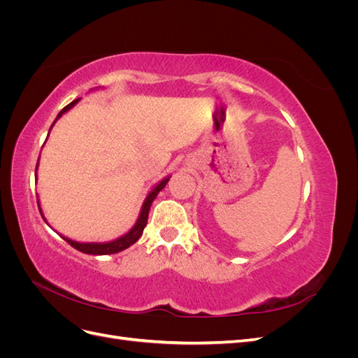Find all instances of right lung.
<instances>
[{
	"mask_svg": "<svg viewBox=\"0 0 358 358\" xmlns=\"http://www.w3.org/2000/svg\"><path fill=\"white\" fill-rule=\"evenodd\" d=\"M95 90H99V88H95ZM91 91H94V90H91ZM79 100H80V99L74 100V101H71L70 104H67L66 107H64V109L58 113L55 121H53V124L50 125V129L53 128V125L57 124V121H58V119H59L64 113L69 112V110L71 109V107H74L76 104L79 103ZM50 129H49V133H50ZM48 137H49V134H48ZM46 140H48V138H46ZM45 143H46V142H45ZM38 161H40V157H38ZM38 161H37V166H36V176H37ZM170 178H171V176H167V178H164V179H161V180L157 183V185L148 192V196H146V199H145V201H143V204H142V209H140V213H138V218H137L136 224L131 227V230L127 231L125 234L119 236V237H116V239L109 241V242H78V241H73V239H70V237H66V236H62V234H61V237H62V239L66 241V242H69L74 249H78V251H80V252H83V254H90V255H109V254H116V252L124 251V249H127V248L131 246L133 243H136V242L140 239V236L143 234V230H145V227H146V224H148V215H149L150 206H152V201L157 199L158 192L167 185V182L170 180ZM37 203H38V209H40V213H41V216H43V220L46 221L45 215H43V210H41V208H40V200H38V199H37ZM46 224H48V221H46Z\"/></svg>",
	"mask_w": 358,
	"mask_h": 358,
	"instance_id": "obj_1",
	"label": "right lung"
}]
</instances>
